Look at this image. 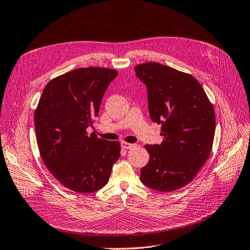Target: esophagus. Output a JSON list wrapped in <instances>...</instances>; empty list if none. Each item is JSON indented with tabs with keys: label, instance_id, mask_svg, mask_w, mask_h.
<instances>
[{
	"label": "esophagus",
	"instance_id": "34e87169",
	"mask_svg": "<svg viewBox=\"0 0 250 250\" xmlns=\"http://www.w3.org/2000/svg\"><path fill=\"white\" fill-rule=\"evenodd\" d=\"M136 146V144H132V143H127V142H122V147L125 149H131L133 147Z\"/></svg>",
	"mask_w": 250,
	"mask_h": 250
}]
</instances>
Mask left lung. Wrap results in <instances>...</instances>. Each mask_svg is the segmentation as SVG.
I'll use <instances>...</instances> for the list:
<instances>
[{
    "label": "left lung",
    "mask_w": 250,
    "mask_h": 250,
    "mask_svg": "<svg viewBox=\"0 0 250 250\" xmlns=\"http://www.w3.org/2000/svg\"><path fill=\"white\" fill-rule=\"evenodd\" d=\"M135 71L147 88L150 118L162 125L164 137L161 144L146 146L149 161L140 170V180L152 190H178L195 178L211 154L213 104L189 74L157 62L139 64Z\"/></svg>",
    "instance_id": "8db88e82"
}]
</instances>
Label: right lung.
<instances>
[{"label": "right lung", "instance_id": "right-lung-1", "mask_svg": "<svg viewBox=\"0 0 250 250\" xmlns=\"http://www.w3.org/2000/svg\"><path fill=\"white\" fill-rule=\"evenodd\" d=\"M115 69L78 68L46 84L34 114L40 156L63 186L79 193L102 189L120 157V143L88 134Z\"/></svg>", "mask_w": 250, "mask_h": 250}]
</instances>
